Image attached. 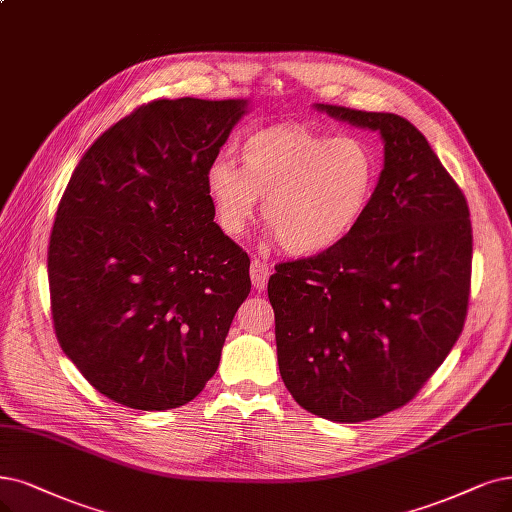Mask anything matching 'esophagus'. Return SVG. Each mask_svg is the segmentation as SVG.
<instances>
[{
  "mask_svg": "<svg viewBox=\"0 0 512 512\" xmlns=\"http://www.w3.org/2000/svg\"><path fill=\"white\" fill-rule=\"evenodd\" d=\"M270 274H272V270H270V266L266 261H261V259H253L251 261V280H253V285H255V289H259V291H263L268 287V280H270Z\"/></svg>",
  "mask_w": 512,
  "mask_h": 512,
  "instance_id": "esophagus-1",
  "label": "esophagus"
}]
</instances>
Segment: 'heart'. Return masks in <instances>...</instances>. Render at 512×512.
<instances>
[{
    "label": "heart",
    "instance_id": "heart-1",
    "mask_svg": "<svg viewBox=\"0 0 512 512\" xmlns=\"http://www.w3.org/2000/svg\"><path fill=\"white\" fill-rule=\"evenodd\" d=\"M240 163L215 158L204 187L221 230L240 236L263 198V221L282 251L320 255L342 244L361 223L375 192L377 160L356 137H331L306 126L253 132Z\"/></svg>",
    "mask_w": 512,
    "mask_h": 512
}]
</instances>
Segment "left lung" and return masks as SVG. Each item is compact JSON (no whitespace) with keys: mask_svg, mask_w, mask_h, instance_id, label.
<instances>
[{"mask_svg":"<svg viewBox=\"0 0 512 512\" xmlns=\"http://www.w3.org/2000/svg\"><path fill=\"white\" fill-rule=\"evenodd\" d=\"M316 109L380 132L384 168L356 230L327 253L278 263L268 297L293 399L318 418L356 424L407 405L458 342L472 225L462 189L409 120Z\"/></svg>","mask_w":512,"mask_h":512,"instance_id":"8db88e82","label":"left lung"}]
</instances>
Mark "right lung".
Instances as JSON below:
<instances>
[{"mask_svg": "<svg viewBox=\"0 0 512 512\" xmlns=\"http://www.w3.org/2000/svg\"><path fill=\"white\" fill-rule=\"evenodd\" d=\"M244 99H158L90 145L48 246L56 339L86 380L130 409H175L202 392L251 259L213 221L204 175Z\"/></svg>", "mask_w": 512, "mask_h": 512, "instance_id": "add662e5", "label": "right lung"}]
</instances>
